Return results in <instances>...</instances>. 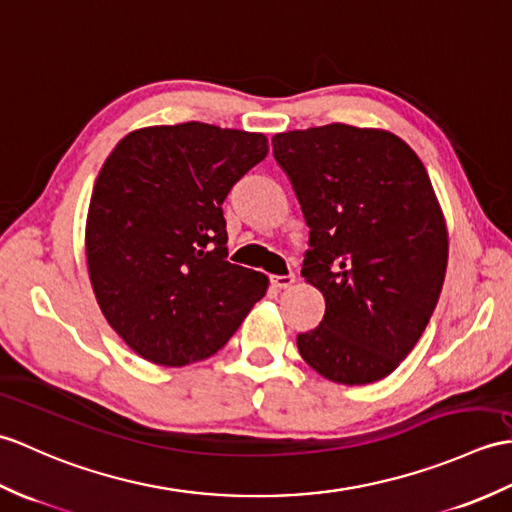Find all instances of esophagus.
Returning <instances> with one entry per match:
<instances>
[{
	"label": "esophagus",
	"mask_w": 512,
	"mask_h": 512,
	"mask_svg": "<svg viewBox=\"0 0 512 512\" xmlns=\"http://www.w3.org/2000/svg\"><path fill=\"white\" fill-rule=\"evenodd\" d=\"M295 282L293 274H285V276H271V285L278 287V289H287Z\"/></svg>",
	"instance_id": "obj_1"
}]
</instances>
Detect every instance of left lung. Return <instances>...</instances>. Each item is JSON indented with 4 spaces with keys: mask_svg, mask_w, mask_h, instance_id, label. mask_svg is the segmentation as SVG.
Segmentation results:
<instances>
[{
    "mask_svg": "<svg viewBox=\"0 0 512 512\" xmlns=\"http://www.w3.org/2000/svg\"><path fill=\"white\" fill-rule=\"evenodd\" d=\"M309 225L302 276L326 311L302 359L344 385L374 383L423 335L447 271V227L418 155L394 133L326 124L271 138Z\"/></svg>",
    "mask_w": 512,
    "mask_h": 512,
    "instance_id": "left-lung-1",
    "label": "left lung"
}]
</instances>
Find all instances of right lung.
Segmentation results:
<instances>
[{
	"mask_svg": "<svg viewBox=\"0 0 512 512\" xmlns=\"http://www.w3.org/2000/svg\"><path fill=\"white\" fill-rule=\"evenodd\" d=\"M269 153L263 133L203 122L149 127L100 168L87 214L96 300L131 350L160 366L214 355L267 291L227 260L223 201Z\"/></svg>",
	"mask_w": 512,
	"mask_h": 512,
	"instance_id": "right-lung-1",
	"label": "right lung"
}]
</instances>
